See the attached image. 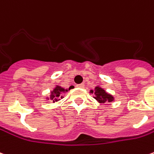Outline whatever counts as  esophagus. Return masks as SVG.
Masks as SVG:
<instances>
[{
  "label": "esophagus",
  "instance_id": "obj_1",
  "mask_svg": "<svg viewBox=\"0 0 154 154\" xmlns=\"http://www.w3.org/2000/svg\"><path fill=\"white\" fill-rule=\"evenodd\" d=\"M84 86H85V85L83 84V83H82V84H78V85H77V88H84Z\"/></svg>",
  "mask_w": 154,
  "mask_h": 154
}]
</instances>
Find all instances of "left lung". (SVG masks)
Instances as JSON below:
<instances>
[{
  "mask_svg": "<svg viewBox=\"0 0 154 154\" xmlns=\"http://www.w3.org/2000/svg\"><path fill=\"white\" fill-rule=\"evenodd\" d=\"M90 93L94 94V98L95 100L99 103H112L114 101V97L108 93V92L104 90L100 85L96 86L95 88L93 90H90Z\"/></svg>",
  "mask_w": 154,
  "mask_h": 154,
  "instance_id": "8db88e82",
  "label": "left lung"
}]
</instances>
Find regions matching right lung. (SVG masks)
<instances>
[{
	"instance_id": "1",
	"label": "right lung",
	"mask_w": 154,
	"mask_h": 154,
	"mask_svg": "<svg viewBox=\"0 0 154 154\" xmlns=\"http://www.w3.org/2000/svg\"><path fill=\"white\" fill-rule=\"evenodd\" d=\"M73 88V86H71L69 88L65 89V88L59 86V85H56L55 88L50 92V96L49 97H46V99L51 100L53 103H57L58 101L63 98L62 93H66V92L69 91L70 89H72Z\"/></svg>"
}]
</instances>
